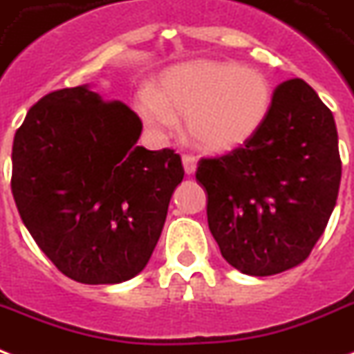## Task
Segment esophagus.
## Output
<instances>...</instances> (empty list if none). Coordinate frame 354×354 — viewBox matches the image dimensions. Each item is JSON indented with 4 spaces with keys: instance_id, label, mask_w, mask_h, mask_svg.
<instances>
[{
    "instance_id": "obj_1",
    "label": "esophagus",
    "mask_w": 354,
    "mask_h": 354,
    "mask_svg": "<svg viewBox=\"0 0 354 354\" xmlns=\"http://www.w3.org/2000/svg\"><path fill=\"white\" fill-rule=\"evenodd\" d=\"M182 163H184L185 174H189V176L195 172V169H197V159H195V156H189V153H184V156H182Z\"/></svg>"
}]
</instances>
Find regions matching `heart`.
Masks as SVG:
<instances>
[{
  "label": "heart",
  "mask_w": 354,
  "mask_h": 354,
  "mask_svg": "<svg viewBox=\"0 0 354 354\" xmlns=\"http://www.w3.org/2000/svg\"><path fill=\"white\" fill-rule=\"evenodd\" d=\"M137 106L153 133H167L176 118H187V137L198 150L225 153L263 127L272 106V86L257 69L195 59L167 71L156 95L142 93Z\"/></svg>",
  "instance_id": "b5f03b06"
}]
</instances>
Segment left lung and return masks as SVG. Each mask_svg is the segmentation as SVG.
I'll list each match as a JSON object with an SVG mask.
<instances>
[{
	"mask_svg": "<svg viewBox=\"0 0 354 354\" xmlns=\"http://www.w3.org/2000/svg\"><path fill=\"white\" fill-rule=\"evenodd\" d=\"M208 227L221 255L248 276H274L310 257L342 180L336 122L310 84L277 86L248 142L198 161Z\"/></svg>",
	"mask_w": 354,
	"mask_h": 354,
	"instance_id": "8db88e82",
	"label": "left lung"
}]
</instances>
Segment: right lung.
<instances>
[{"label": "right lung", "instance_id": "1", "mask_svg": "<svg viewBox=\"0 0 354 354\" xmlns=\"http://www.w3.org/2000/svg\"><path fill=\"white\" fill-rule=\"evenodd\" d=\"M140 118L88 86L41 97L17 129L10 189L26 229L78 283L135 277L184 180L174 150L137 146Z\"/></svg>", "mask_w": 354, "mask_h": 354}]
</instances>
